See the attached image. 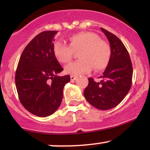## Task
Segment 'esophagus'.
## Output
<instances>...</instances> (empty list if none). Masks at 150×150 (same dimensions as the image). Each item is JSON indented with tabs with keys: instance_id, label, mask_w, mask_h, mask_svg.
Here are the masks:
<instances>
[{
	"instance_id": "1",
	"label": "esophagus",
	"mask_w": 150,
	"mask_h": 150,
	"mask_svg": "<svg viewBox=\"0 0 150 150\" xmlns=\"http://www.w3.org/2000/svg\"><path fill=\"white\" fill-rule=\"evenodd\" d=\"M76 78H77V76H75V75H71V76H70V80L73 81L75 80Z\"/></svg>"
}]
</instances>
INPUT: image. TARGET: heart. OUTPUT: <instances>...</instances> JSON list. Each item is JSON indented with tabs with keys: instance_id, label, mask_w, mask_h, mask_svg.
I'll return each mask as SVG.
<instances>
[{
	"instance_id": "obj_1",
	"label": "heart",
	"mask_w": 150,
	"mask_h": 150,
	"mask_svg": "<svg viewBox=\"0 0 150 150\" xmlns=\"http://www.w3.org/2000/svg\"><path fill=\"white\" fill-rule=\"evenodd\" d=\"M69 46L61 42L53 44L55 57L61 63H68L72 60L73 51L80 50L78 61L66 65L65 73L70 75L88 73L92 68L95 71L105 69L111 56L109 46L99 36L90 32H82L68 38Z\"/></svg>"
}]
</instances>
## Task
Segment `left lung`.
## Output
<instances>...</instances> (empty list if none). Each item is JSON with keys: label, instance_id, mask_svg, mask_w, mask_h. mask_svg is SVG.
<instances>
[{"label": "left lung", "instance_id": "left-lung-1", "mask_svg": "<svg viewBox=\"0 0 150 150\" xmlns=\"http://www.w3.org/2000/svg\"><path fill=\"white\" fill-rule=\"evenodd\" d=\"M111 46V57L101 80L89 77L84 96L94 107L100 110L114 108L123 101L132 85V65L128 50L116 35L101 28Z\"/></svg>", "mask_w": 150, "mask_h": 150}]
</instances>
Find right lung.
Here are the masks:
<instances>
[{
  "label": "right lung",
  "mask_w": 150,
  "mask_h": 150,
  "mask_svg": "<svg viewBox=\"0 0 150 150\" xmlns=\"http://www.w3.org/2000/svg\"><path fill=\"white\" fill-rule=\"evenodd\" d=\"M57 31L37 34L24 49L20 58L15 85L22 106L39 117H46L58 109L63 99L69 75L58 76L63 70L53 53Z\"/></svg>",
  "instance_id": "right-lung-1"
}]
</instances>
